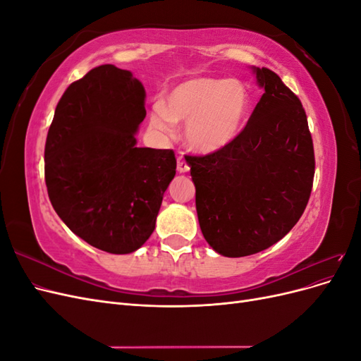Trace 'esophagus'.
<instances>
[{
	"label": "esophagus",
	"mask_w": 361,
	"mask_h": 361,
	"mask_svg": "<svg viewBox=\"0 0 361 361\" xmlns=\"http://www.w3.org/2000/svg\"><path fill=\"white\" fill-rule=\"evenodd\" d=\"M188 170H190L188 162L185 161V158H183L182 155H179V157H178V171H179V173H187Z\"/></svg>",
	"instance_id": "34e87169"
}]
</instances>
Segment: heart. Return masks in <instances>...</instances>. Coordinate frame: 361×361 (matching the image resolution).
Returning <instances> with one entry per match:
<instances>
[{
  "mask_svg": "<svg viewBox=\"0 0 361 361\" xmlns=\"http://www.w3.org/2000/svg\"><path fill=\"white\" fill-rule=\"evenodd\" d=\"M248 110V92L238 80L197 76L169 93L167 106L157 102L150 120L159 133L173 135L176 122H187L185 138L197 152L220 150L238 135Z\"/></svg>",
  "mask_w": 361,
  "mask_h": 361,
  "instance_id": "b5f03b06",
  "label": "heart"
}]
</instances>
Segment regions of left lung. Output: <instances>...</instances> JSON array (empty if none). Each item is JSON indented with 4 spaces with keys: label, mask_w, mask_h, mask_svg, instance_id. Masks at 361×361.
Returning a JSON list of instances; mask_svg holds the SVG:
<instances>
[{
    "label": "left lung",
    "mask_w": 361,
    "mask_h": 361,
    "mask_svg": "<svg viewBox=\"0 0 361 361\" xmlns=\"http://www.w3.org/2000/svg\"><path fill=\"white\" fill-rule=\"evenodd\" d=\"M253 72L265 93L245 128L220 150L185 157L202 233L226 257L259 253L288 235L307 206L314 176L298 96L272 71Z\"/></svg>",
    "instance_id": "8db88e82"
}]
</instances>
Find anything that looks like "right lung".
<instances>
[{
	"label": "right lung",
	"mask_w": 361,
	"mask_h": 361,
	"mask_svg": "<svg viewBox=\"0 0 361 361\" xmlns=\"http://www.w3.org/2000/svg\"><path fill=\"white\" fill-rule=\"evenodd\" d=\"M145 97L129 71L102 64L68 87L48 130L52 207L76 236L106 253H133L147 241L176 174L171 149L137 147Z\"/></svg>",
	"instance_id": "right-lung-1"
}]
</instances>
